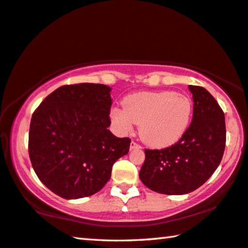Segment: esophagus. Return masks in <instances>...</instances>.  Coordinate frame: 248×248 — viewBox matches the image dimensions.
Listing matches in <instances>:
<instances>
[{
  "instance_id": "esophagus-1",
  "label": "esophagus",
  "mask_w": 248,
  "mask_h": 248,
  "mask_svg": "<svg viewBox=\"0 0 248 248\" xmlns=\"http://www.w3.org/2000/svg\"><path fill=\"white\" fill-rule=\"evenodd\" d=\"M140 148H141V145L139 143H137L136 141H131V143H130L131 150H133V149H140Z\"/></svg>"
}]
</instances>
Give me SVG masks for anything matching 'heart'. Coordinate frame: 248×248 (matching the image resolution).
<instances>
[{
    "label": "heart",
    "mask_w": 248,
    "mask_h": 248,
    "mask_svg": "<svg viewBox=\"0 0 248 248\" xmlns=\"http://www.w3.org/2000/svg\"><path fill=\"white\" fill-rule=\"evenodd\" d=\"M124 109L113 108L110 118L119 130L130 132L133 124L139 135L153 148H166L182 138L193 115V101L171 90L141 92L124 98Z\"/></svg>",
    "instance_id": "obj_1"
}]
</instances>
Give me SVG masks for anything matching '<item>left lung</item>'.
I'll use <instances>...</instances> for the list:
<instances>
[{"instance_id":"1","label":"left lung","mask_w":248,"mask_h":248,"mask_svg":"<svg viewBox=\"0 0 248 248\" xmlns=\"http://www.w3.org/2000/svg\"><path fill=\"white\" fill-rule=\"evenodd\" d=\"M193 96L190 127L175 144L145 149L140 180L161 194L180 195L196 190L221 163L225 150V117L215 98L201 86H188Z\"/></svg>"}]
</instances>
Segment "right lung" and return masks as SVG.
<instances>
[{
  "label": "right lung",
  "instance_id": "obj_1",
  "mask_svg": "<svg viewBox=\"0 0 248 248\" xmlns=\"http://www.w3.org/2000/svg\"><path fill=\"white\" fill-rule=\"evenodd\" d=\"M111 89L101 84L65 85L47 96L30 125L29 155L35 173L55 194L80 199L97 193L131 140L108 127Z\"/></svg>",
  "mask_w": 248,
  "mask_h": 248
}]
</instances>
